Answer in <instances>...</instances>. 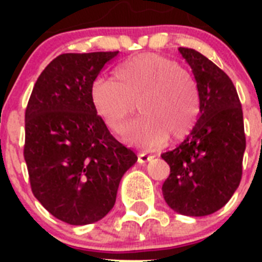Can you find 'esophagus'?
I'll list each match as a JSON object with an SVG mask.
<instances>
[{"mask_svg": "<svg viewBox=\"0 0 262 262\" xmlns=\"http://www.w3.org/2000/svg\"><path fill=\"white\" fill-rule=\"evenodd\" d=\"M152 159H154V156L144 154V152H142V154L138 155V163H140V164L147 163V161H149V160H152Z\"/></svg>", "mask_w": 262, "mask_h": 262, "instance_id": "obj_1", "label": "esophagus"}]
</instances>
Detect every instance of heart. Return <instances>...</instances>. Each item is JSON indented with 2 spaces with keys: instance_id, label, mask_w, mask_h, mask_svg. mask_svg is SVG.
I'll list each match as a JSON object with an SVG mask.
<instances>
[{
  "instance_id": "heart-1",
  "label": "heart",
  "mask_w": 262,
  "mask_h": 262,
  "mask_svg": "<svg viewBox=\"0 0 262 262\" xmlns=\"http://www.w3.org/2000/svg\"><path fill=\"white\" fill-rule=\"evenodd\" d=\"M90 101L113 133H120L136 105L142 117L124 131L128 144L156 149L189 135L200 114V90L178 62L159 53H142L115 71V80L97 77Z\"/></svg>"
}]
</instances>
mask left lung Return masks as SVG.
Here are the masks:
<instances>
[{"instance_id":"1","label":"left lung","mask_w":262,"mask_h":262,"mask_svg":"<svg viewBox=\"0 0 262 262\" xmlns=\"http://www.w3.org/2000/svg\"><path fill=\"white\" fill-rule=\"evenodd\" d=\"M200 90V114L190 135L161 155L170 166L163 195L170 209L205 216L222 209L242 180L245 151L243 108L235 85L198 51L180 47Z\"/></svg>"}]
</instances>
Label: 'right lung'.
Segmentation results:
<instances>
[{
  "instance_id": "right-lung-1",
  "label": "right lung",
  "mask_w": 262,
  "mask_h": 262,
  "mask_svg": "<svg viewBox=\"0 0 262 262\" xmlns=\"http://www.w3.org/2000/svg\"><path fill=\"white\" fill-rule=\"evenodd\" d=\"M114 52L62 53L36 80L25 114L23 156L36 200L73 226L102 219L138 156L111 135L90 101Z\"/></svg>"
}]
</instances>
